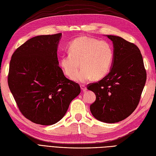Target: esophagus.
I'll use <instances>...</instances> for the list:
<instances>
[{
    "label": "esophagus",
    "mask_w": 156,
    "mask_h": 156,
    "mask_svg": "<svg viewBox=\"0 0 156 156\" xmlns=\"http://www.w3.org/2000/svg\"><path fill=\"white\" fill-rule=\"evenodd\" d=\"M81 88L83 92L87 90V87H85V85H83V84H81Z\"/></svg>",
    "instance_id": "esophagus-1"
}]
</instances>
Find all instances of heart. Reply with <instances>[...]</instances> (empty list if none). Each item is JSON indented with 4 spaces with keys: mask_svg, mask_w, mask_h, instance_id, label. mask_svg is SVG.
Returning <instances> with one entry per match:
<instances>
[{
    "mask_svg": "<svg viewBox=\"0 0 156 156\" xmlns=\"http://www.w3.org/2000/svg\"><path fill=\"white\" fill-rule=\"evenodd\" d=\"M114 51L109 42L81 36L70 42L68 54L61 56L60 66L67 76L72 77L80 63L82 69L73 79L85 83L92 78L98 80L105 77L111 69Z\"/></svg>",
    "mask_w": 156,
    "mask_h": 156,
    "instance_id": "1",
    "label": "heart"
}]
</instances>
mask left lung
I'll list each match as a JSON object with an SVG mask.
<instances>
[{
  "instance_id": "obj_1",
  "label": "left lung",
  "mask_w": 156,
  "mask_h": 156,
  "mask_svg": "<svg viewBox=\"0 0 156 156\" xmlns=\"http://www.w3.org/2000/svg\"><path fill=\"white\" fill-rule=\"evenodd\" d=\"M113 44L114 57L110 72L87 89L96 99L90 106L94 118L116 123L128 117L137 107L146 80L142 55L138 47L121 37L107 35Z\"/></svg>"
}]
</instances>
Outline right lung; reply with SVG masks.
<instances>
[{"label":"right lung","instance_id":"obj_1","mask_svg":"<svg viewBox=\"0 0 156 156\" xmlns=\"http://www.w3.org/2000/svg\"><path fill=\"white\" fill-rule=\"evenodd\" d=\"M61 36L32 37L15 51L10 62L9 88L23 115L37 124L58 122L81 92L79 84L66 77L58 66Z\"/></svg>","mask_w":156,"mask_h":156}]
</instances>
